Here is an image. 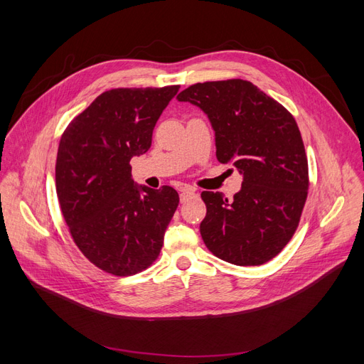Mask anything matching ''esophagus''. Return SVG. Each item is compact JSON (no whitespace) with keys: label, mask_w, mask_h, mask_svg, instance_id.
<instances>
[{"label":"esophagus","mask_w":364,"mask_h":364,"mask_svg":"<svg viewBox=\"0 0 364 364\" xmlns=\"http://www.w3.org/2000/svg\"><path fill=\"white\" fill-rule=\"evenodd\" d=\"M196 196V190L191 188V186H183V188L181 190V202H186L188 199H191V197Z\"/></svg>","instance_id":"34e87169"}]
</instances>
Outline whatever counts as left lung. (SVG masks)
Here are the masks:
<instances>
[{"label": "left lung", "instance_id": "obj_1", "mask_svg": "<svg viewBox=\"0 0 364 364\" xmlns=\"http://www.w3.org/2000/svg\"><path fill=\"white\" fill-rule=\"evenodd\" d=\"M179 102L200 107L215 132V155L243 176L228 200L203 191L206 247L235 266L274 258L299 225L308 194V161L293 115L247 80L196 83Z\"/></svg>", "mask_w": 364, "mask_h": 364}]
</instances>
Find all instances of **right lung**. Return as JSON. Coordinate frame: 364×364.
Returning a JSON list of instances; mask_svg holds the SVG:
<instances>
[{
    "label": "right lung",
    "mask_w": 364,
    "mask_h": 364,
    "mask_svg": "<svg viewBox=\"0 0 364 364\" xmlns=\"http://www.w3.org/2000/svg\"><path fill=\"white\" fill-rule=\"evenodd\" d=\"M178 91V85L106 91L60 138L56 191L63 218L83 255L115 277L158 258L179 205L171 186L136 185L129 164L150 149L156 121Z\"/></svg>",
    "instance_id": "1"
}]
</instances>
